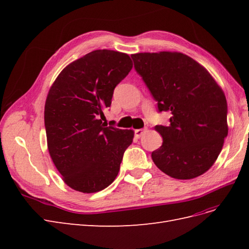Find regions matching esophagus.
<instances>
[{
	"instance_id": "34e87169",
	"label": "esophagus",
	"mask_w": 249,
	"mask_h": 249,
	"mask_svg": "<svg viewBox=\"0 0 249 249\" xmlns=\"http://www.w3.org/2000/svg\"><path fill=\"white\" fill-rule=\"evenodd\" d=\"M144 133H145V129L135 130V137H136V138H140Z\"/></svg>"
}]
</instances>
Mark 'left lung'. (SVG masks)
<instances>
[{"mask_svg":"<svg viewBox=\"0 0 249 249\" xmlns=\"http://www.w3.org/2000/svg\"><path fill=\"white\" fill-rule=\"evenodd\" d=\"M134 67L158 103L170 113L169 125H156L162 145L152 153L156 166L178 179L208 171L228 136V104L210 72L177 52L138 53Z\"/></svg>","mask_w":249,"mask_h":249,"instance_id":"8db88e82","label":"left lung"}]
</instances>
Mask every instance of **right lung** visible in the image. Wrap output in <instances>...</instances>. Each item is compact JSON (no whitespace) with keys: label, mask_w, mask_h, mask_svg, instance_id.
<instances>
[{"label":"right lung","mask_w":249,"mask_h":249,"mask_svg":"<svg viewBox=\"0 0 249 249\" xmlns=\"http://www.w3.org/2000/svg\"><path fill=\"white\" fill-rule=\"evenodd\" d=\"M132 67L124 53L96 50L67 65L53 83L44 106L48 148L73 190L99 192L118 175L134 132L107 126L100 118Z\"/></svg>","instance_id":"right-lung-1"}]
</instances>
